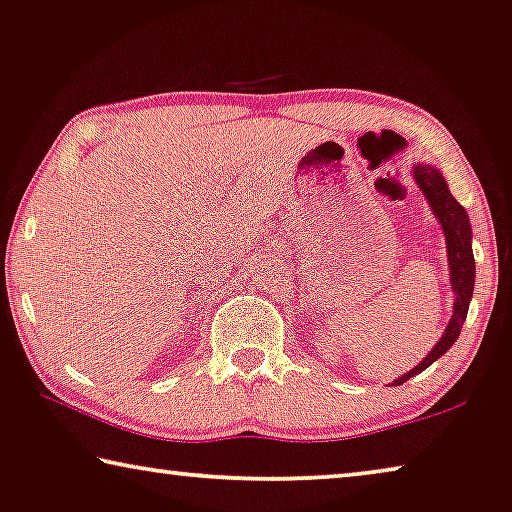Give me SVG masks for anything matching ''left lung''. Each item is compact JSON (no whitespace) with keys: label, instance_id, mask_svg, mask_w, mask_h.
<instances>
[{"label":"left lung","instance_id":"8db88e82","mask_svg":"<svg viewBox=\"0 0 512 512\" xmlns=\"http://www.w3.org/2000/svg\"><path fill=\"white\" fill-rule=\"evenodd\" d=\"M414 179L418 188L423 190L427 204L434 216H437L441 230L446 236V253H448V273H451V287L455 292V303H453V315L448 319V326L444 335L437 345L432 347V352L427 354L416 368L404 372L402 377L393 381V386H400L404 381L411 379L418 372L437 361V358L444 356L448 349L455 345L457 335L462 331L464 319H467L471 296H474V285H476V262H474V250H471V223L467 211L460 202L455 200L448 190V183L437 167L432 165H416L414 167Z\"/></svg>","mask_w":512,"mask_h":512}]
</instances>
